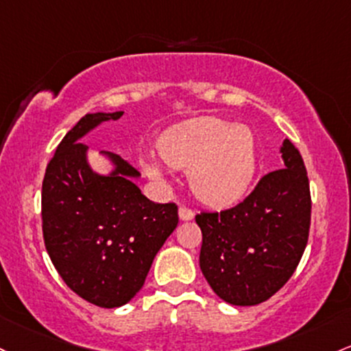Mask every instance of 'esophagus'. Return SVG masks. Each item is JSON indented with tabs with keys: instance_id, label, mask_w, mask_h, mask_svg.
Here are the masks:
<instances>
[{
	"instance_id": "esophagus-1",
	"label": "esophagus",
	"mask_w": 351,
	"mask_h": 351,
	"mask_svg": "<svg viewBox=\"0 0 351 351\" xmlns=\"http://www.w3.org/2000/svg\"><path fill=\"white\" fill-rule=\"evenodd\" d=\"M178 215H180V219H183V221H190V219H193L195 217V211L188 206H180Z\"/></svg>"
}]
</instances>
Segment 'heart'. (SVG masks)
<instances>
[{"instance_id":"obj_1","label":"heart","mask_w":351,"mask_h":351,"mask_svg":"<svg viewBox=\"0 0 351 351\" xmlns=\"http://www.w3.org/2000/svg\"><path fill=\"white\" fill-rule=\"evenodd\" d=\"M158 152L168 167L188 169L196 198L211 206L240 202L255 176L252 132L221 118L202 117L173 126L160 138ZM145 169L153 178L161 176L155 161H145Z\"/></svg>"}]
</instances>
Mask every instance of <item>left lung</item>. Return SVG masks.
Masks as SVG:
<instances>
[{
    "label": "left lung",
    "mask_w": 351,
    "mask_h": 351,
    "mask_svg": "<svg viewBox=\"0 0 351 351\" xmlns=\"http://www.w3.org/2000/svg\"><path fill=\"white\" fill-rule=\"evenodd\" d=\"M280 153L285 168L265 175L243 202L195 218L203 234L199 268L232 305L267 302L290 280L306 248L311 198L305 163L290 140Z\"/></svg>",
    "instance_id": "8db88e82"
}]
</instances>
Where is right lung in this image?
<instances>
[{"instance_id":"add662e5","label":"right lung","mask_w":351,"mask_h":351,"mask_svg":"<svg viewBox=\"0 0 351 351\" xmlns=\"http://www.w3.org/2000/svg\"><path fill=\"white\" fill-rule=\"evenodd\" d=\"M117 113H88L58 145L46 167L41 218L46 252L63 282L101 308L128 303L143 287L156 253L178 225L175 203H153L133 183L140 173L105 153L114 169L98 175L82 138Z\"/></svg>"}]
</instances>
